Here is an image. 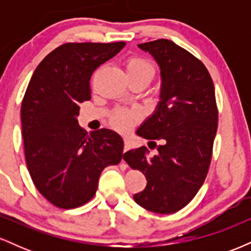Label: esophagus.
I'll return each mask as SVG.
<instances>
[{"mask_svg": "<svg viewBox=\"0 0 251 251\" xmlns=\"http://www.w3.org/2000/svg\"><path fill=\"white\" fill-rule=\"evenodd\" d=\"M128 150H129V143L127 139H125L124 140V153H125V152H127Z\"/></svg>", "mask_w": 251, "mask_h": 251, "instance_id": "obj_1", "label": "esophagus"}]
</instances>
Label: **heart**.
<instances>
[{
	"mask_svg": "<svg viewBox=\"0 0 251 251\" xmlns=\"http://www.w3.org/2000/svg\"><path fill=\"white\" fill-rule=\"evenodd\" d=\"M126 72L127 74L145 75L152 80L155 74V66L151 60L142 56H132L126 61ZM140 114L135 109L119 108L112 114L111 125L118 131L127 132L138 123Z\"/></svg>",
	"mask_w": 251,
	"mask_h": 251,
	"instance_id": "1",
	"label": "heart"
}]
</instances>
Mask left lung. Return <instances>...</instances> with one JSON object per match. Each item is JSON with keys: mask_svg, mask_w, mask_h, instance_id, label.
Segmentation results:
<instances>
[{"mask_svg": "<svg viewBox=\"0 0 251 251\" xmlns=\"http://www.w3.org/2000/svg\"><path fill=\"white\" fill-rule=\"evenodd\" d=\"M160 67V101L137 133L162 142L158 154L148 148L127 151L125 162L146 177V188L133 196L138 205L169 215L188 205L203 185L218 125L215 87L200 59L166 39L138 45Z\"/></svg>", "mask_w": 251, "mask_h": 251, "instance_id": "left-lung-1", "label": "left lung"}]
</instances>
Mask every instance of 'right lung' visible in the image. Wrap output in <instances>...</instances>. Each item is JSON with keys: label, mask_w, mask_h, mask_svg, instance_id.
Here are the masks:
<instances>
[{"label": "right lung", "mask_w": 251, "mask_h": 251, "mask_svg": "<svg viewBox=\"0 0 251 251\" xmlns=\"http://www.w3.org/2000/svg\"><path fill=\"white\" fill-rule=\"evenodd\" d=\"M126 42H68L36 67L21 105L28 171L39 192L60 209H73L96 195L106 166L124 158V142L112 129L87 134L77 124L79 103L91 99L93 72Z\"/></svg>", "instance_id": "right-lung-1"}]
</instances>
